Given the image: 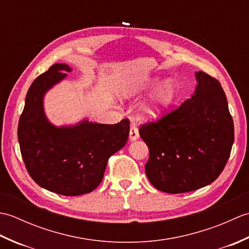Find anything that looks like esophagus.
I'll use <instances>...</instances> for the list:
<instances>
[{
	"mask_svg": "<svg viewBox=\"0 0 249 249\" xmlns=\"http://www.w3.org/2000/svg\"><path fill=\"white\" fill-rule=\"evenodd\" d=\"M138 138H139V130H138V128H137V126L135 124H133L130 127V130H129V139H130V141H134Z\"/></svg>",
	"mask_w": 249,
	"mask_h": 249,
	"instance_id": "obj_1",
	"label": "esophagus"
}]
</instances>
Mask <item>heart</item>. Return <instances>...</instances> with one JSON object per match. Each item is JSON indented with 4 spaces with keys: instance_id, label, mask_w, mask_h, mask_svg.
I'll return each mask as SVG.
<instances>
[{
    "instance_id": "heart-1",
    "label": "heart",
    "mask_w": 249,
    "mask_h": 249,
    "mask_svg": "<svg viewBox=\"0 0 249 249\" xmlns=\"http://www.w3.org/2000/svg\"><path fill=\"white\" fill-rule=\"evenodd\" d=\"M158 82L157 79H154L149 82L145 88H149L154 86ZM174 97V88L170 81L163 82L161 86L158 88L155 93L153 94L149 104L144 106L143 110H142V114L146 119H157L165 112L167 108L170 106L172 99Z\"/></svg>"
}]
</instances>
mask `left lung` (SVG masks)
<instances>
[{
    "mask_svg": "<svg viewBox=\"0 0 249 249\" xmlns=\"http://www.w3.org/2000/svg\"><path fill=\"white\" fill-rule=\"evenodd\" d=\"M193 97L139 128L149 147L145 173L153 186L169 194L193 192L214 182L229 160L233 120L219 81L196 72Z\"/></svg>",
    "mask_w": 249,
    "mask_h": 249,
    "instance_id": "left-lung-1",
    "label": "left lung"
}]
</instances>
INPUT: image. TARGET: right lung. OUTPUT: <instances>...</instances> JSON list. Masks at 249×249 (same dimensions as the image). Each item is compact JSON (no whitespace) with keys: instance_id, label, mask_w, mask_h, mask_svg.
<instances>
[{"instance_id":"right-lung-1","label":"right lung","mask_w":249,"mask_h":249,"mask_svg":"<svg viewBox=\"0 0 249 249\" xmlns=\"http://www.w3.org/2000/svg\"><path fill=\"white\" fill-rule=\"evenodd\" d=\"M66 64L52 65L37 77L26 94L18 125L21 156L34 182L52 193L79 196L103 181L111 155L128 139L129 120L116 124L83 121L73 127H55L46 119L44 94L66 77Z\"/></svg>"}]
</instances>
